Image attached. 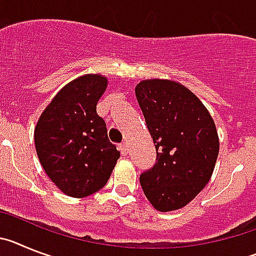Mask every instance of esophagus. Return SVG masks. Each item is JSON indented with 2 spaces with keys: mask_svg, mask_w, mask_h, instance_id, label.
<instances>
[{
  "mask_svg": "<svg viewBox=\"0 0 256 256\" xmlns=\"http://www.w3.org/2000/svg\"><path fill=\"white\" fill-rule=\"evenodd\" d=\"M118 148H120V152H121L122 156H126L128 153V144H126V143L120 144Z\"/></svg>",
  "mask_w": 256,
  "mask_h": 256,
  "instance_id": "1",
  "label": "esophagus"
}]
</instances>
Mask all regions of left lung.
I'll return each mask as SVG.
<instances>
[{
    "mask_svg": "<svg viewBox=\"0 0 256 256\" xmlns=\"http://www.w3.org/2000/svg\"><path fill=\"white\" fill-rule=\"evenodd\" d=\"M135 95L157 150V162L140 175V186L156 210H179L212 175L219 154L215 122L198 98L179 82L143 80Z\"/></svg>",
    "mask_w": 256,
    "mask_h": 256,
    "instance_id": "1",
    "label": "left lung"
}]
</instances>
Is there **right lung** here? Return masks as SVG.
Instances as JSON below:
<instances>
[{
	"label": "right lung",
	"mask_w": 256,
	"mask_h": 256,
	"mask_svg": "<svg viewBox=\"0 0 256 256\" xmlns=\"http://www.w3.org/2000/svg\"><path fill=\"white\" fill-rule=\"evenodd\" d=\"M106 86V77L98 73L77 77L52 98L34 128L42 168L64 194L74 198L103 188L120 158L96 113Z\"/></svg>",
	"instance_id": "add662e5"
}]
</instances>
